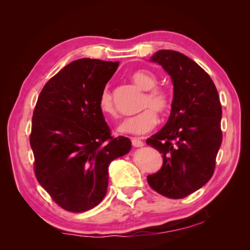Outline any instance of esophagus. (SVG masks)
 <instances>
[{
	"label": "esophagus",
	"instance_id": "1",
	"mask_svg": "<svg viewBox=\"0 0 250 250\" xmlns=\"http://www.w3.org/2000/svg\"><path fill=\"white\" fill-rule=\"evenodd\" d=\"M131 143H132V146L134 147H140V146H145V143H143V141H141L140 139H138V138H132V139H131Z\"/></svg>",
	"mask_w": 250,
	"mask_h": 250
}]
</instances>
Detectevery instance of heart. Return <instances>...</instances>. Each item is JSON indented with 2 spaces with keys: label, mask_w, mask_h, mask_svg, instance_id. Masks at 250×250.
<instances>
[{
  "label": "heart",
  "mask_w": 250,
  "mask_h": 250,
  "mask_svg": "<svg viewBox=\"0 0 250 250\" xmlns=\"http://www.w3.org/2000/svg\"><path fill=\"white\" fill-rule=\"evenodd\" d=\"M130 78L137 86L146 90L140 104V108L145 110H142L138 115L126 118L119 125V131L121 133L140 135L149 132L158 125L159 118L155 111L159 113L167 112L172 105V98L170 91L167 88L156 86L158 77L150 70H134L130 74ZM98 105L104 115L117 117L112 92L108 86L101 90L98 98Z\"/></svg>",
  "instance_id": "1"
}]
</instances>
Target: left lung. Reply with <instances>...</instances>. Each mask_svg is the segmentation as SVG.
Instances as JSON below:
<instances>
[{"mask_svg": "<svg viewBox=\"0 0 250 250\" xmlns=\"http://www.w3.org/2000/svg\"><path fill=\"white\" fill-rule=\"evenodd\" d=\"M151 62L171 76L174 96L167 125L146 140L163 158L162 167L146 180L161 195L183 198L213 176L223 139L221 101L209 75L185 55L162 49Z\"/></svg>", "mask_w": 250, "mask_h": 250, "instance_id": "obj_1", "label": "left lung"}]
</instances>
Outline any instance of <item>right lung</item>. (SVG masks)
Instances as JSON below:
<instances>
[{
    "label": "right lung",
    "instance_id": "right-lung-1",
    "mask_svg": "<svg viewBox=\"0 0 250 250\" xmlns=\"http://www.w3.org/2000/svg\"><path fill=\"white\" fill-rule=\"evenodd\" d=\"M119 62L82 58L65 66L42 89L29 143L39 183L58 206L83 213L104 200L111 161L131 141L113 137L100 111L101 90Z\"/></svg>",
    "mask_w": 250,
    "mask_h": 250
}]
</instances>
